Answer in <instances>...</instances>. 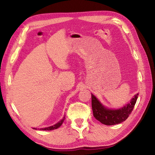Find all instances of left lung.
<instances>
[{"instance_id": "left-lung-1", "label": "left lung", "mask_w": 155, "mask_h": 155, "mask_svg": "<svg viewBox=\"0 0 155 155\" xmlns=\"http://www.w3.org/2000/svg\"><path fill=\"white\" fill-rule=\"evenodd\" d=\"M139 94L133 97L129 103L122 108L111 110L102 105L95 96L91 94V107L95 118L105 125H115L120 124L127 120L132 112L137 101Z\"/></svg>"}]
</instances>
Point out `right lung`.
Masks as SVG:
<instances>
[{"mask_svg":"<svg viewBox=\"0 0 155 155\" xmlns=\"http://www.w3.org/2000/svg\"><path fill=\"white\" fill-rule=\"evenodd\" d=\"M64 120H65V117L61 120V121L57 123V124H54V125H53V126H51V127H47V128H41V130H54V129H57V128H59V127H60V126H61V125L63 124V122H64ZM34 129H35V128H34Z\"/></svg>","mask_w":155,"mask_h":155,"instance_id":"obj_1","label":"right lung"}]
</instances>
